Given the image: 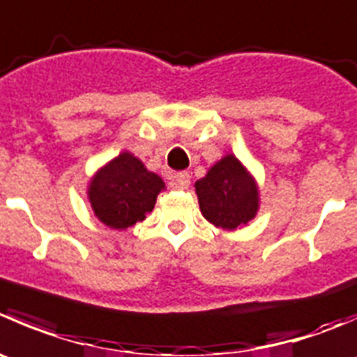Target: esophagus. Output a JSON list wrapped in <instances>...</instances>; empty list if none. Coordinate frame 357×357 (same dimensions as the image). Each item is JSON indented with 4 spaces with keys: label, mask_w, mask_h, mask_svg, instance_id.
I'll return each mask as SVG.
<instances>
[{
    "label": "esophagus",
    "mask_w": 357,
    "mask_h": 357,
    "mask_svg": "<svg viewBox=\"0 0 357 357\" xmlns=\"http://www.w3.org/2000/svg\"><path fill=\"white\" fill-rule=\"evenodd\" d=\"M174 186L179 190H186L190 186V174L188 172H179V174H176V181H174Z\"/></svg>",
    "instance_id": "34e87169"
}]
</instances>
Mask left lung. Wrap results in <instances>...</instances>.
Listing matches in <instances>:
<instances>
[{"instance_id":"8db88e82","label":"left lung","mask_w":357,"mask_h":357,"mask_svg":"<svg viewBox=\"0 0 357 357\" xmlns=\"http://www.w3.org/2000/svg\"><path fill=\"white\" fill-rule=\"evenodd\" d=\"M195 193L202 216L223 230L245 227L258 214V183L234 153L221 157L195 181Z\"/></svg>"}]
</instances>
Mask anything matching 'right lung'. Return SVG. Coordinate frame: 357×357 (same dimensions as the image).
Returning a JSON list of instances; mask_svg holds the SVG:
<instances>
[{
    "label": "right lung",
    "mask_w": 357,
    "mask_h": 357,
    "mask_svg": "<svg viewBox=\"0 0 357 357\" xmlns=\"http://www.w3.org/2000/svg\"><path fill=\"white\" fill-rule=\"evenodd\" d=\"M162 190L164 179L126 150L96 171L86 199L101 223L113 230H127L153 211Z\"/></svg>",
    "instance_id": "obj_1"
}]
</instances>
